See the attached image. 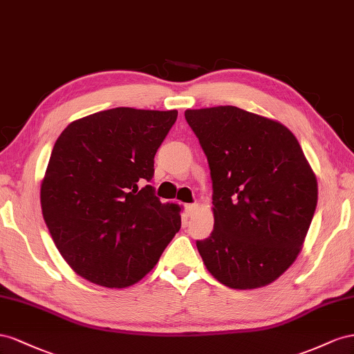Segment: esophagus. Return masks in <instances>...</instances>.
I'll return each instance as SVG.
<instances>
[{"mask_svg":"<svg viewBox=\"0 0 354 354\" xmlns=\"http://www.w3.org/2000/svg\"><path fill=\"white\" fill-rule=\"evenodd\" d=\"M197 210H198V205H187L185 206V212L188 216H193Z\"/></svg>","mask_w":354,"mask_h":354,"instance_id":"34e87169","label":"esophagus"}]
</instances>
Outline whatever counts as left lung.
<instances>
[{"label": "left lung", "instance_id": "left-lung-1", "mask_svg": "<svg viewBox=\"0 0 354 354\" xmlns=\"http://www.w3.org/2000/svg\"><path fill=\"white\" fill-rule=\"evenodd\" d=\"M207 157L214 231L197 240L222 285L257 289L294 264L317 205V180L297 138L276 120L237 106L187 109Z\"/></svg>", "mask_w": 354, "mask_h": 354}]
</instances>
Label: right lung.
Returning <instances> with one entry per match:
<instances>
[{
    "label": "right lung",
    "instance_id": "1",
    "mask_svg": "<svg viewBox=\"0 0 354 354\" xmlns=\"http://www.w3.org/2000/svg\"><path fill=\"white\" fill-rule=\"evenodd\" d=\"M176 117V109L113 108L73 121L57 138L39 196L55 245L78 276L132 286L179 231L180 207L145 185Z\"/></svg>",
    "mask_w": 354,
    "mask_h": 354
}]
</instances>
